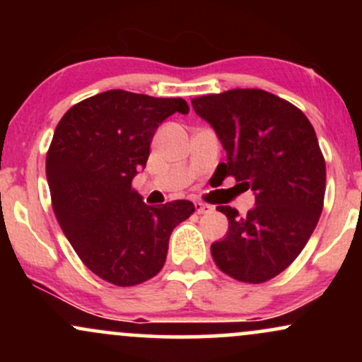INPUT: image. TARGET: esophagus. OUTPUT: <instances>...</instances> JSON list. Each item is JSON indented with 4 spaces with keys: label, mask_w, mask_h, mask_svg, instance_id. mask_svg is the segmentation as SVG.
Returning a JSON list of instances; mask_svg holds the SVG:
<instances>
[{
    "label": "esophagus",
    "mask_w": 362,
    "mask_h": 362,
    "mask_svg": "<svg viewBox=\"0 0 362 362\" xmlns=\"http://www.w3.org/2000/svg\"><path fill=\"white\" fill-rule=\"evenodd\" d=\"M194 206H195V211H197L199 214H206V213H211V211L214 209L213 206H209V204H204V202H194Z\"/></svg>",
    "instance_id": "esophagus-1"
}]
</instances>
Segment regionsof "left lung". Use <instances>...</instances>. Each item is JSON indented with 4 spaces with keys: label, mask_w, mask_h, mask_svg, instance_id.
<instances>
[{
    "label": "left lung",
    "mask_w": 362,
    "mask_h": 362,
    "mask_svg": "<svg viewBox=\"0 0 362 362\" xmlns=\"http://www.w3.org/2000/svg\"><path fill=\"white\" fill-rule=\"evenodd\" d=\"M195 114L226 151L216 172L255 195L245 216L230 206L226 236L211 245L219 269L242 282H265L300 255L325 197V160L300 109L269 91L235 88L192 98Z\"/></svg>",
    "instance_id": "obj_1"
}]
</instances>
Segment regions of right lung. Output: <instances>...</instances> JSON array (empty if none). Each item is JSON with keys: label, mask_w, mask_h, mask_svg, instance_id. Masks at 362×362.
<instances>
[{"label": "right lung", "mask_w": 362, "mask_h": 362, "mask_svg": "<svg viewBox=\"0 0 362 362\" xmlns=\"http://www.w3.org/2000/svg\"><path fill=\"white\" fill-rule=\"evenodd\" d=\"M175 112L189 114L184 98L109 90L73 105L54 131L45 160L54 214L83 264L115 286L156 276L173 228L195 211L190 201L148 206L132 189L158 126Z\"/></svg>", "instance_id": "add662e5"}]
</instances>
